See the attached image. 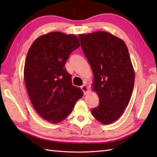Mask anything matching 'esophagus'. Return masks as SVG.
I'll return each mask as SVG.
<instances>
[{"label":"esophagus","mask_w":157,"mask_h":157,"mask_svg":"<svg viewBox=\"0 0 157 157\" xmlns=\"http://www.w3.org/2000/svg\"><path fill=\"white\" fill-rule=\"evenodd\" d=\"M80 88H81V89H82V90L83 92H84V95L88 94V93L90 92V90H89V89H88V86H86V85H85V84L82 85Z\"/></svg>","instance_id":"obj_1"}]
</instances>
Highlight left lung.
<instances>
[{
    "mask_svg": "<svg viewBox=\"0 0 157 157\" xmlns=\"http://www.w3.org/2000/svg\"><path fill=\"white\" fill-rule=\"evenodd\" d=\"M78 37L94 74L93 90L99 98L92 114L102 124H110L124 112L134 88L135 73L128 47L121 39L106 32Z\"/></svg>",
    "mask_w": 157,
    "mask_h": 157,
    "instance_id": "obj_1",
    "label": "left lung"
}]
</instances>
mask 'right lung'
Listing matches in <instances>:
<instances>
[{
	"label": "right lung",
	"mask_w": 157,
	"mask_h": 157,
	"mask_svg": "<svg viewBox=\"0 0 157 157\" xmlns=\"http://www.w3.org/2000/svg\"><path fill=\"white\" fill-rule=\"evenodd\" d=\"M74 34L54 32L40 36L29 48L24 66V80L32 104L38 115L53 123L69 115L84 95L73 86L65 65L79 47Z\"/></svg>",
	"instance_id": "obj_1"
}]
</instances>
